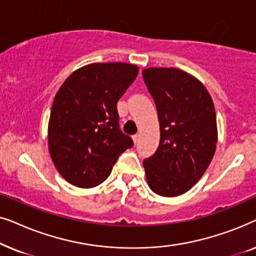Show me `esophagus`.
Segmentation results:
<instances>
[{
	"instance_id": "obj_1",
	"label": "esophagus",
	"mask_w": 256,
	"mask_h": 256,
	"mask_svg": "<svg viewBox=\"0 0 256 256\" xmlns=\"http://www.w3.org/2000/svg\"><path fill=\"white\" fill-rule=\"evenodd\" d=\"M138 138H140V136H138V134H136V135H134V136H132V141H134V142L136 143V142H138Z\"/></svg>"
}]
</instances>
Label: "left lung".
Returning <instances> with one entry per match:
<instances>
[{
	"label": "left lung",
	"instance_id": "1",
	"mask_svg": "<svg viewBox=\"0 0 256 256\" xmlns=\"http://www.w3.org/2000/svg\"><path fill=\"white\" fill-rule=\"evenodd\" d=\"M143 80L155 100L160 146L143 160L149 188L162 197L188 192L208 169L218 141L214 104L206 87L190 73L149 68Z\"/></svg>",
	"mask_w": 256,
	"mask_h": 256
}]
</instances>
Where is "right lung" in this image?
Segmentation results:
<instances>
[{"mask_svg":"<svg viewBox=\"0 0 256 256\" xmlns=\"http://www.w3.org/2000/svg\"><path fill=\"white\" fill-rule=\"evenodd\" d=\"M138 74L134 64L93 62L76 70L58 90L48 120V152L70 184L98 186L132 146L118 127L116 104Z\"/></svg>","mask_w":256,"mask_h":256,"instance_id":"add662e5","label":"right lung"}]
</instances>
